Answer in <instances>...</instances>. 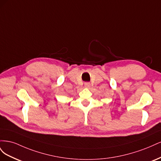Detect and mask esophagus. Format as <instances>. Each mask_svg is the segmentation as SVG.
<instances>
[{
  "label": "esophagus",
  "instance_id": "obj_1",
  "mask_svg": "<svg viewBox=\"0 0 161 161\" xmlns=\"http://www.w3.org/2000/svg\"><path fill=\"white\" fill-rule=\"evenodd\" d=\"M90 86H91L90 82H85V86L86 87V88H89V87H90Z\"/></svg>",
  "mask_w": 161,
  "mask_h": 161
}]
</instances>
